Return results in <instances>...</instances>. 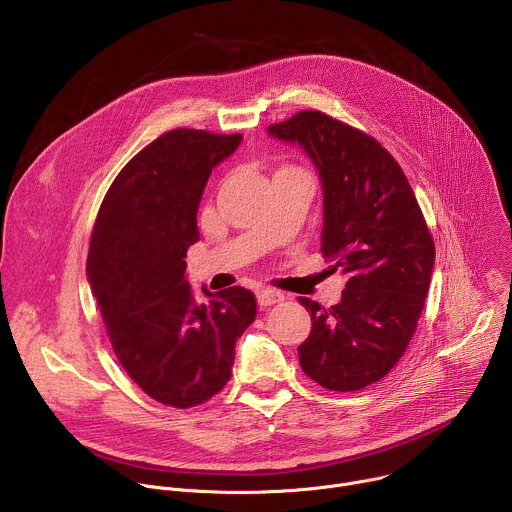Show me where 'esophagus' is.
Segmentation results:
<instances>
[{"label": "esophagus", "instance_id": "34e87169", "mask_svg": "<svg viewBox=\"0 0 512 512\" xmlns=\"http://www.w3.org/2000/svg\"><path fill=\"white\" fill-rule=\"evenodd\" d=\"M257 302H259V306L267 308V306L283 302V294H279V291H273L269 287H261V289H257Z\"/></svg>", "mask_w": 512, "mask_h": 512}]
</instances>
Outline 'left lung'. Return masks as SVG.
Returning <instances> with one entry per match:
<instances>
[{
  "instance_id": "obj_1",
  "label": "left lung",
  "mask_w": 512,
  "mask_h": 512,
  "mask_svg": "<svg viewBox=\"0 0 512 512\" xmlns=\"http://www.w3.org/2000/svg\"><path fill=\"white\" fill-rule=\"evenodd\" d=\"M298 141L324 188L322 255L348 275L340 304L310 298V336L298 346L302 371L328 391L381 381L411 342L427 298L435 245L397 160L356 127L322 111H300L267 129Z\"/></svg>"
}]
</instances>
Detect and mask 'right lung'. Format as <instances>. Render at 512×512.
Instances as JSON below:
<instances>
[{
  "label": "right lung",
  "instance_id": "right-lung-1",
  "mask_svg": "<svg viewBox=\"0 0 512 512\" xmlns=\"http://www.w3.org/2000/svg\"><path fill=\"white\" fill-rule=\"evenodd\" d=\"M241 133L172 129L133 156L109 186L91 235L87 275L113 352L139 389L188 409L221 391L257 302L229 287L196 302L184 277L196 212L216 164Z\"/></svg>",
  "mask_w": 512,
  "mask_h": 512
}]
</instances>
